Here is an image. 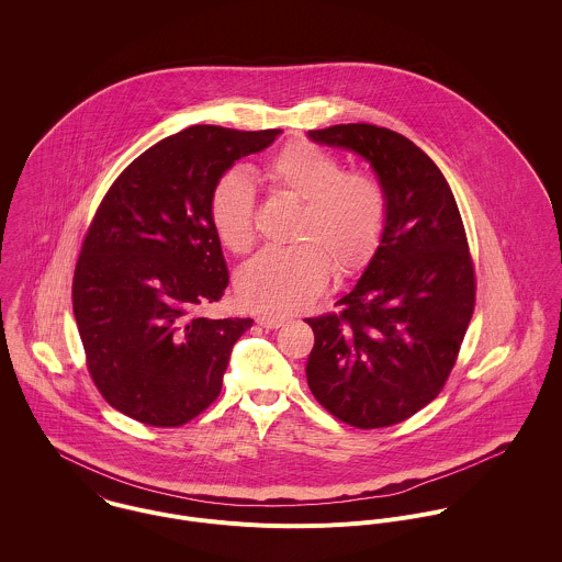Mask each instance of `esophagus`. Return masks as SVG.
I'll list each match as a JSON object with an SVG mask.
<instances>
[{"mask_svg":"<svg viewBox=\"0 0 562 562\" xmlns=\"http://www.w3.org/2000/svg\"><path fill=\"white\" fill-rule=\"evenodd\" d=\"M285 316H279V314H261V316H257V324L259 326H263V328H279V326H283L285 324Z\"/></svg>","mask_w":562,"mask_h":562,"instance_id":"1","label":"esophagus"}]
</instances>
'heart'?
<instances>
[{
    "label": "heart",
    "mask_w": 562,
    "mask_h": 562,
    "mask_svg": "<svg viewBox=\"0 0 562 562\" xmlns=\"http://www.w3.org/2000/svg\"><path fill=\"white\" fill-rule=\"evenodd\" d=\"M272 188L303 199L290 246H268L238 272L241 301L272 312H296L316 299L330 272L361 268L379 248L387 225V196L368 172L344 170L341 160L314 143L285 145L263 166ZM212 227L232 252L255 241V188L241 170L225 172L210 196Z\"/></svg>",
    "instance_id": "obj_1"
}]
</instances>
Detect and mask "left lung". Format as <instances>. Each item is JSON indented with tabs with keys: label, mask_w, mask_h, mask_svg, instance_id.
<instances>
[{
	"label": "left lung",
	"mask_w": 562,
	"mask_h": 562,
	"mask_svg": "<svg viewBox=\"0 0 562 562\" xmlns=\"http://www.w3.org/2000/svg\"><path fill=\"white\" fill-rule=\"evenodd\" d=\"M310 138L370 161L387 225L361 279L337 301L341 312L307 321L316 335L307 383L337 419L392 426L439 396L472 321L465 227L437 164L398 132L348 123Z\"/></svg>",
	"instance_id": "8db88e82"
}]
</instances>
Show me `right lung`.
Returning <instances> with one entry per match:
<instances>
[{"instance_id": "add662e5", "label": "right lung", "mask_w": 562, "mask_h": 562, "mask_svg": "<svg viewBox=\"0 0 562 562\" xmlns=\"http://www.w3.org/2000/svg\"><path fill=\"white\" fill-rule=\"evenodd\" d=\"M279 134L192 125L138 156L103 196L76 266L74 314L97 390L127 417L181 426L218 398L252 321L199 316L229 283L210 196Z\"/></svg>"}]
</instances>
